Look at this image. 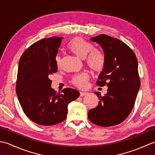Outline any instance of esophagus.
<instances>
[{
    "instance_id": "34e87169",
    "label": "esophagus",
    "mask_w": 155,
    "mask_h": 155,
    "mask_svg": "<svg viewBox=\"0 0 155 155\" xmlns=\"http://www.w3.org/2000/svg\"><path fill=\"white\" fill-rule=\"evenodd\" d=\"M88 93H85V92H81L80 93V95L81 97H84L85 95H87Z\"/></svg>"
}]
</instances>
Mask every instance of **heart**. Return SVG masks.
Here are the masks:
<instances>
[{
    "label": "heart",
    "instance_id": "1",
    "mask_svg": "<svg viewBox=\"0 0 155 155\" xmlns=\"http://www.w3.org/2000/svg\"><path fill=\"white\" fill-rule=\"evenodd\" d=\"M70 50L81 58L86 61L87 64L94 72H100L103 71L105 67V57L101 51L93 49V47L90 42L84 39L77 37L72 39L69 45ZM57 63L58 67L61 64V57H57ZM89 74L88 72L75 75L72 78V83L80 88H85L88 85Z\"/></svg>",
    "mask_w": 155,
    "mask_h": 155
}]
</instances>
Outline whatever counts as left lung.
I'll list each match as a JSON object with an SVG mask.
<instances>
[{"label":"left lung","mask_w":155,"mask_h":155,"mask_svg":"<svg viewBox=\"0 0 155 155\" xmlns=\"http://www.w3.org/2000/svg\"><path fill=\"white\" fill-rule=\"evenodd\" d=\"M103 48L105 67L97 84L108 87L107 93L99 98L98 106L88 111V119L100 127L114 126L123 122L133 108L140 81L135 54L128 45L106 35L91 38Z\"/></svg>","instance_id":"1"}]
</instances>
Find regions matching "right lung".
<instances>
[{"label":"right lung","instance_id":"obj_1","mask_svg":"<svg viewBox=\"0 0 155 155\" xmlns=\"http://www.w3.org/2000/svg\"><path fill=\"white\" fill-rule=\"evenodd\" d=\"M63 37L43 38L30 46L18 62L16 92L27 117L34 123L51 126L67 118L68 104L79 97L75 89L66 88L57 93L49 77L57 71L56 57Z\"/></svg>","mask_w":155,"mask_h":155}]
</instances>
